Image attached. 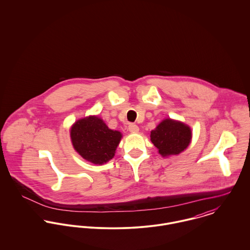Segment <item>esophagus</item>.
Wrapping results in <instances>:
<instances>
[{
	"mask_svg": "<svg viewBox=\"0 0 250 250\" xmlns=\"http://www.w3.org/2000/svg\"><path fill=\"white\" fill-rule=\"evenodd\" d=\"M128 129H129V131H130L131 133H138L139 130H140V129H139V126H138L137 124H133V123L129 124Z\"/></svg>",
	"mask_w": 250,
	"mask_h": 250,
	"instance_id": "1",
	"label": "esophagus"
}]
</instances>
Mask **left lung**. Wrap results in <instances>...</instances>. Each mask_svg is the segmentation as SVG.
I'll return each instance as SVG.
<instances>
[{"label": "left lung", "instance_id": "left-lung-1", "mask_svg": "<svg viewBox=\"0 0 250 250\" xmlns=\"http://www.w3.org/2000/svg\"><path fill=\"white\" fill-rule=\"evenodd\" d=\"M150 138L159 153L166 157L184 151L190 143L191 132L188 126L181 122L166 119L151 132Z\"/></svg>", "mask_w": 250, "mask_h": 250}]
</instances>
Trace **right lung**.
Returning a JSON list of instances; mask_svg holds the SVG:
<instances>
[{
    "instance_id": "right-lung-1",
    "label": "right lung",
    "mask_w": 250,
    "mask_h": 250,
    "mask_svg": "<svg viewBox=\"0 0 250 250\" xmlns=\"http://www.w3.org/2000/svg\"><path fill=\"white\" fill-rule=\"evenodd\" d=\"M75 150L86 161L102 165L113 158L121 133L108 129L105 122L97 116L78 120L70 132Z\"/></svg>"
}]
</instances>
